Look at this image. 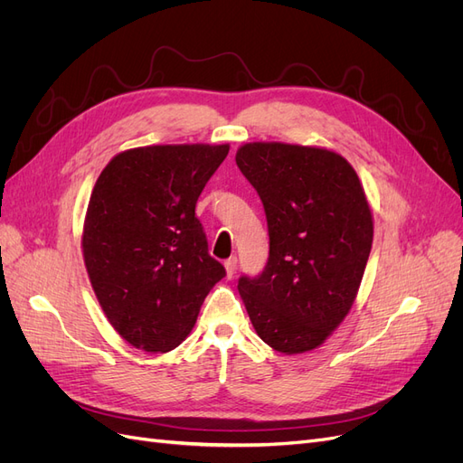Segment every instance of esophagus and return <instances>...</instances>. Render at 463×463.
<instances>
[{
    "mask_svg": "<svg viewBox=\"0 0 463 463\" xmlns=\"http://www.w3.org/2000/svg\"><path fill=\"white\" fill-rule=\"evenodd\" d=\"M236 263H238L236 258H229V260L225 261V270H227V277H229V279L236 272Z\"/></svg>",
    "mask_w": 463,
    "mask_h": 463,
    "instance_id": "obj_1",
    "label": "esophagus"
}]
</instances>
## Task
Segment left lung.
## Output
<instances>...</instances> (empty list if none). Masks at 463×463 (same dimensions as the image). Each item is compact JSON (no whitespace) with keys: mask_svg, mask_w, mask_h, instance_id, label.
Wrapping results in <instances>:
<instances>
[{"mask_svg":"<svg viewBox=\"0 0 463 463\" xmlns=\"http://www.w3.org/2000/svg\"><path fill=\"white\" fill-rule=\"evenodd\" d=\"M236 165L258 191L269 227L261 275L238 279L255 332L279 353L317 349L353 307L373 221L356 171L339 154L248 143Z\"/></svg>","mask_w":463,"mask_h":463,"instance_id":"1","label":"left lung"}]
</instances>
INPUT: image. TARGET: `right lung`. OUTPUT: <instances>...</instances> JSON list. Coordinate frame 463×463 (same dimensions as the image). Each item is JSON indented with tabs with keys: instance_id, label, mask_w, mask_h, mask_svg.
Masks as SVG:
<instances>
[{
	"instance_id": "right-lung-1",
	"label": "right lung",
	"mask_w": 463,
	"mask_h": 463,
	"mask_svg": "<svg viewBox=\"0 0 463 463\" xmlns=\"http://www.w3.org/2000/svg\"><path fill=\"white\" fill-rule=\"evenodd\" d=\"M229 145H154L119 152L100 171L81 248L112 328L146 353L175 349L225 267L196 217Z\"/></svg>"
}]
</instances>
